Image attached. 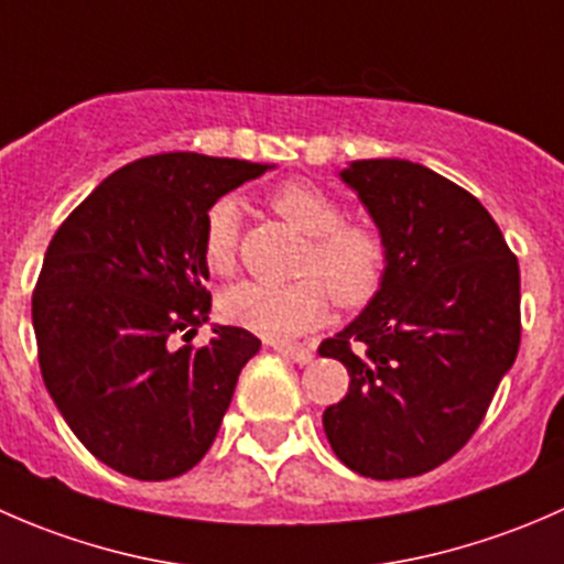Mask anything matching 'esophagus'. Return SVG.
I'll list each match as a JSON object with an SVG mask.
<instances>
[{
	"instance_id": "obj_1",
	"label": "esophagus",
	"mask_w": 564,
	"mask_h": 564,
	"mask_svg": "<svg viewBox=\"0 0 564 564\" xmlns=\"http://www.w3.org/2000/svg\"><path fill=\"white\" fill-rule=\"evenodd\" d=\"M275 351L281 357H286V360L297 362V366H305V362L314 360V351L305 349V346H275Z\"/></svg>"
}]
</instances>
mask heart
<instances>
[{
	"label": "heart",
	"instance_id": "obj_1",
	"mask_svg": "<svg viewBox=\"0 0 564 564\" xmlns=\"http://www.w3.org/2000/svg\"><path fill=\"white\" fill-rule=\"evenodd\" d=\"M272 209L308 235L300 278L292 283L242 281L220 297V316L270 340H289L324 322L329 294L340 308L366 305L388 272V242L379 229L346 220L344 204L305 180L283 182L272 193ZM240 204L218 198L204 215L202 259L215 275H229L240 248ZM316 274V279H311Z\"/></svg>",
	"mask_w": 564,
	"mask_h": 564
}]
</instances>
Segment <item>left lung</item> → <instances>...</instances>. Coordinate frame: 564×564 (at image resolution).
Masks as SVG:
<instances>
[{"label": "left lung", "instance_id": "1", "mask_svg": "<svg viewBox=\"0 0 564 564\" xmlns=\"http://www.w3.org/2000/svg\"><path fill=\"white\" fill-rule=\"evenodd\" d=\"M340 180L388 242V272L366 311L318 346L349 371L324 434L351 471L401 480L456 456L516 362L519 261L471 193L420 163L355 161Z\"/></svg>", "mask_w": 564, "mask_h": 564}]
</instances>
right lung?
<instances>
[{
  "instance_id": "1",
  "label": "right lung",
  "mask_w": 564,
  "mask_h": 564,
  "mask_svg": "<svg viewBox=\"0 0 564 564\" xmlns=\"http://www.w3.org/2000/svg\"><path fill=\"white\" fill-rule=\"evenodd\" d=\"M267 163L163 152L106 176L45 250L32 324L43 382L95 458L135 480H169L204 458L242 366L261 340L215 327L202 259L207 209Z\"/></svg>"
}]
</instances>
